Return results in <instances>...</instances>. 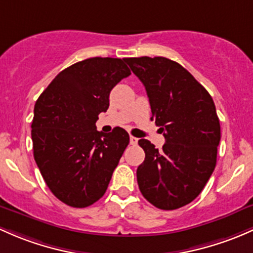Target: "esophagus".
<instances>
[{"label": "esophagus", "mask_w": 253, "mask_h": 253, "mask_svg": "<svg viewBox=\"0 0 253 253\" xmlns=\"http://www.w3.org/2000/svg\"><path fill=\"white\" fill-rule=\"evenodd\" d=\"M129 143H131L132 145H135L138 143V138H135V137H133V135H131V137H129Z\"/></svg>", "instance_id": "1"}]
</instances>
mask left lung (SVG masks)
Wrapping results in <instances>:
<instances>
[{"label":"left lung","mask_w":253,"mask_h":253,"mask_svg":"<svg viewBox=\"0 0 253 253\" xmlns=\"http://www.w3.org/2000/svg\"><path fill=\"white\" fill-rule=\"evenodd\" d=\"M142 81L160 126L162 150L139 139L145 159L137 169L140 193L154 206L175 210L190 204L204 189L217 161L220 125L213 99L180 64L164 57L126 58Z\"/></svg>","instance_id":"obj_1"}]
</instances>
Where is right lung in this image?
I'll return each mask as SVG.
<instances>
[{
	"label": "right lung",
	"mask_w": 253,
	"mask_h": 253,
	"mask_svg": "<svg viewBox=\"0 0 253 253\" xmlns=\"http://www.w3.org/2000/svg\"><path fill=\"white\" fill-rule=\"evenodd\" d=\"M119 58H89L60 71L37 99L31 124L34 158L53 195L71 207L91 206L108 188L129 135L97 131L109 94L131 70Z\"/></svg>",
	"instance_id": "obj_1"
}]
</instances>
